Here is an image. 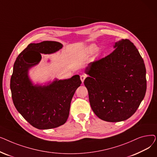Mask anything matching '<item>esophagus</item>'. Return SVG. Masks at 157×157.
Here are the masks:
<instances>
[{"label":"esophagus","mask_w":157,"mask_h":157,"mask_svg":"<svg viewBox=\"0 0 157 157\" xmlns=\"http://www.w3.org/2000/svg\"><path fill=\"white\" fill-rule=\"evenodd\" d=\"M86 77H87V76L86 75V74H81V75L80 76V78H81V80L82 81V83H83L85 79H86Z\"/></svg>","instance_id":"34e87169"}]
</instances>
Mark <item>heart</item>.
<instances>
[{
    "mask_svg": "<svg viewBox=\"0 0 157 157\" xmlns=\"http://www.w3.org/2000/svg\"><path fill=\"white\" fill-rule=\"evenodd\" d=\"M97 47L95 45H92L90 47V51L91 52H95L97 51Z\"/></svg>",
    "mask_w": 157,
    "mask_h": 157,
    "instance_id": "heart-1",
    "label": "heart"
}]
</instances>
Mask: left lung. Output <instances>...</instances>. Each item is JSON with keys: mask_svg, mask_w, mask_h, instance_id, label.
Instances as JSON below:
<instances>
[{"mask_svg": "<svg viewBox=\"0 0 157 157\" xmlns=\"http://www.w3.org/2000/svg\"><path fill=\"white\" fill-rule=\"evenodd\" d=\"M108 56L90 62L84 81L92 109L109 122L127 120L136 113L146 91V67L134 44L128 39L115 43Z\"/></svg>", "mask_w": 157, "mask_h": 157, "instance_id": "left-lung-1", "label": "left lung"}]
</instances>
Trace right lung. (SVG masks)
I'll list each match as a JSON object with an SVG mask.
<instances>
[{
	"label": "right lung",
	"instance_id": "add662e5",
	"mask_svg": "<svg viewBox=\"0 0 157 157\" xmlns=\"http://www.w3.org/2000/svg\"><path fill=\"white\" fill-rule=\"evenodd\" d=\"M62 48L56 41L31 43L16 58L10 88L13 104L31 125L38 129L59 127L66 122L71 102L81 84L79 75L64 80H56L48 86H33L28 77L29 69L40 59V53H53Z\"/></svg>",
	"mask_w": 157,
	"mask_h": 157
}]
</instances>
